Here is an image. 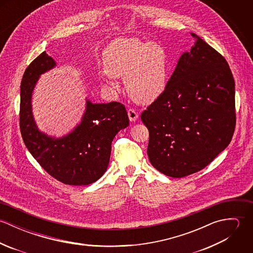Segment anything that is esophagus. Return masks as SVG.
Instances as JSON below:
<instances>
[{"instance_id":"34e87169","label":"esophagus","mask_w":253,"mask_h":253,"mask_svg":"<svg viewBox=\"0 0 253 253\" xmlns=\"http://www.w3.org/2000/svg\"><path fill=\"white\" fill-rule=\"evenodd\" d=\"M127 115L129 118L130 122H135L138 119V114L134 109H128L127 110Z\"/></svg>"}]
</instances>
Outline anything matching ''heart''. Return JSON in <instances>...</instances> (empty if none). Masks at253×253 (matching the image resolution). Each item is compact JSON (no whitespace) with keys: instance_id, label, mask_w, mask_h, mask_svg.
Masks as SVG:
<instances>
[{"instance_id":"b5f03b06","label":"heart","mask_w":253,"mask_h":253,"mask_svg":"<svg viewBox=\"0 0 253 253\" xmlns=\"http://www.w3.org/2000/svg\"><path fill=\"white\" fill-rule=\"evenodd\" d=\"M105 71L110 77L125 78L128 94L139 103H151L165 90L169 61L165 48L152 42L119 39L103 52Z\"/></svg>"}]
</instances>
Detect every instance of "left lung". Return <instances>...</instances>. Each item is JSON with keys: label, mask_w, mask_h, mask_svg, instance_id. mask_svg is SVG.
I'll return each mask as SVG.
<instances>
[{"label": "left lung", "mask_w": 253, "mask_h": 253, "mask_svg": "<svg viewBox=\"0 0 253 253\" xmlns=\"http://www.w3.org/2000/svg\"><path fill=\"white\" fill-rule=\"evenodd\" d=\"M181 55L164 92L141 114L148 157L181 178L204 169L229 145L236 126L235 81L226 59L203 39Z\"/></svg>", "instance_id": "8db88e82"}]
</instances>
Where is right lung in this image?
<instances>
[{
  "instance_id": "right-lung-1",
  "label": "right lung",
  "mask_w": 253,
  "mask_h": 253,
  "mask_svg": "<svg viewBox=\"0 0 253 253\" xmlns=\"http://www.w3.org/2000/svg\"><path fill=\"white\" fill-rule=\"evenodd\" d=\"M55 66L45 51L26 68L20 86L19 126L22 139L40 166L56 180L73 186L88 185L106 171L115 135L129 125L124 104L86 101L82 123L68 135L54 139L39 131L31 96L39 76Z\"/></svg>"
}]
</instances>
